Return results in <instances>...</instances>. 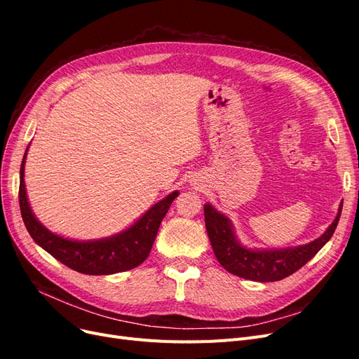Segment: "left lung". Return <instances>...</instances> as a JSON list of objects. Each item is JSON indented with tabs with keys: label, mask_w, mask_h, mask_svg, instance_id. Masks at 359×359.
Masks as SVG:
<instances>
[{
	"label": "left lung",
	"mask_w": 359,
	"mask_h": 359,
	"mask_svg": "<svg viewBox=\"0 0 359 359\" xmlns=\"http://www.w3.org/2000/svg\"><path fill=\"white\" fill-rule=\"evenodd\" d=\"M341 208L343 202L334 222L318 240L306 245L280 250H256L241 245L236 240L232 222L224 214L217 211L211 203L203 205V214L206 232L220 265L233 276L266 283V281H278L289 277L316 256L319 250L331 240L339 224Z\"/></svg>",
	"instance_id": "obj_1"
}]
</instances>
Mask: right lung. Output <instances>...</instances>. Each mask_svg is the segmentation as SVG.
Here are the masks:
<instances>
[{
	"instance_id": "obj_1",
	"label": "right lung",
	"mask_w": 359,
	"mask_h": 359,
	"mask_svg": "<svg viewBox=\"0 0 359 359\" xmlns=\"http://www.w3.org/2000/svg\"><path fill=\"white\" fill-rule=\"evenodd\" d=\"M27 151L20 165L19 206L32 240L61 264L88 276L123 273L144 262L154 244L161 220L165 219L170 203L175 201L180 191L168 194L165 199L151 206L135 224L116 235L93 241L69 240L48 231L31 211L24 181Z\"/></svg>"
}]
</instances>
